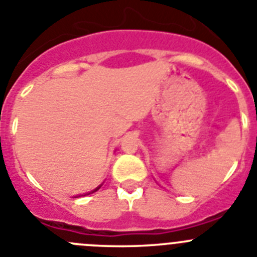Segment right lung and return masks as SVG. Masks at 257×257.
<instances>
[{"mask_svg":"<svg viewBox=\"0 0 257 257\" xmlns=\"http://www.w3.org/2000/svg\"><path fill=\"white\" fill-rule=\"evenodd\" d=\"M97 189H99V188H97ZM97 189H96V190H97Z\"/></svg>","mask_w":257,"mask_h":257,"instance_id":"1","label":"right lung"}]
</instances>
